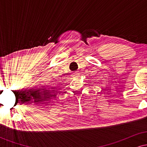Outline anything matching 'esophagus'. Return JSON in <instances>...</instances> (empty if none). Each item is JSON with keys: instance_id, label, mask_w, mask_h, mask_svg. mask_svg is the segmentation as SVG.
<instances>
[{"instance_id": "34e87169", "label": "esophagus", "mask_w": 147, "mask_h": 147, "mask_svg": "<svg viewBox=\"0 0 147 147\" xmlns=\"http://www.w3.org/2000/svg\"><path fill=\"white\" fill-rule=\"evenodd\" d=\"M79 73H77V72H75V73H74L73 76H74V77H79Z\"/></svg>"}]
</instances>
